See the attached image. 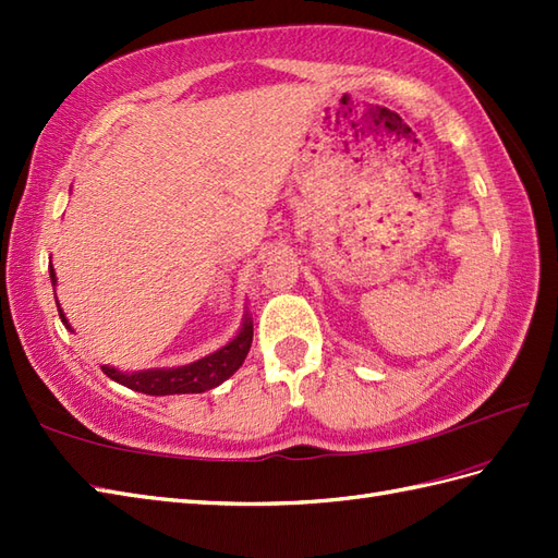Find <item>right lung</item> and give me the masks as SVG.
Returning <instances> with one entry per match:
<instances>
[{
	"instance_id": "obj_1",
	"label": "right lung",
	"mask_w": 558,
	"mask_h": 558,
	"mask_svg": "<svg viewBox=\"0 0 558 558\" xmlns=\"http://www.w3.org/2000/svg\"><path fill=\"white\" fill-rule=\"evenodd\" d=\"M50 278H52V286H57V276L52 266H50ZM59 318H62V324L66 328H71L62 310H59ZM252 340H254L252 316L244 314L240 333H236L228 345L208 354L204 360H196L184 366H172V369H144V372H120L114 369V366L105 364L102 372L108 374L112 381L132 390H138V393H146V396L206 393V390L228 381V378L240 369L242 362L246 360L248 348H252Z\"/></svg>"
}]
</instances>
